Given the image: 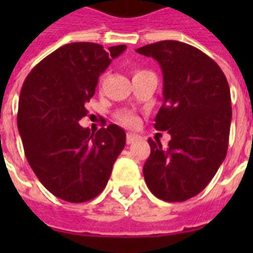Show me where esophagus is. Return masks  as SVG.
<instances>
[{"mask_svg": "<svg viewBox=\"0 0 253 253\" xmlns=\"http://www.w3.org/2000/svg\"><path fill=\"white\" fill-rule=\"evenodd\" d=\"M138 140V136L134 134H127L126 136V143L127 144H132V143H135Z\"/></svg>", "mask_w": 253, "mask_h": 253, "instance_id": "obj_1", "label": "esophagus"}]
</instances>
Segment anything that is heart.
Wrapping results in <instances>:
<instances>
[{
    "mask_svg": "<svg viewBox=\"0 0 253 253\" xmlns=\"http://www.w3.org/2000/svg\"><path fill=\"white\" fill-rule=\"evenodd\" d=\"M140 72H144V71H139V72H136L135 75H138V73ZM105 77L106 76L103 75V76H101V79H99V83H101V84L105 81ZM115 118H117V121H118L121 125L127 127H135L139 122L138 117L135 114H132V113H130V111H119L118 114L115 115Z\"/></svg>",
    "mask_w": 253,
    "mask_h": 253,
    "instance_id": "1",
    "label": "heart"
}]
</instances>
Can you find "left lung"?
Listing matches in <instances>:
<instances>
[{
    "label": "left lung",
    "mask_w": 253,
    "mask_h": 253,
    "mask_svg": "<svg viewBox=\"0 0 253 253\" xmlns=\"http://www.w3.org/2000/svg\"><path fill=\"white\" fill-rule=\"evenodd\" d=\"M136 52L162 67L164 102L154 126L170 134L167 148L148 139L144 180L160 200L182 202L208 186L227 154L232 118L227 79L211 57L182 42H158Z\"/></svg>",
    "instance_id": "8db88e82"
}]
</instances>
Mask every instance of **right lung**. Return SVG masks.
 Listing matches in <instances>:
<instances>
[{"instance_id": "add662e5", "label": "right lung", "mask_w": 253, "mask_h": 253, "mask_svg": "<svg viewBox=\"0 0 253 253\" xmlns=\"http://www.w3.org/2000/svg\"><path fill=\"white\" fill-rule=\"evenodd\" d=\"M126 45L65 44L26 77L18 106V130L30 167L53 196L73 204L93 200L106 186L126 144V132L109 125L90 132L79 125L87 114L98 77Z\"/></svg>"}]
</instances>
